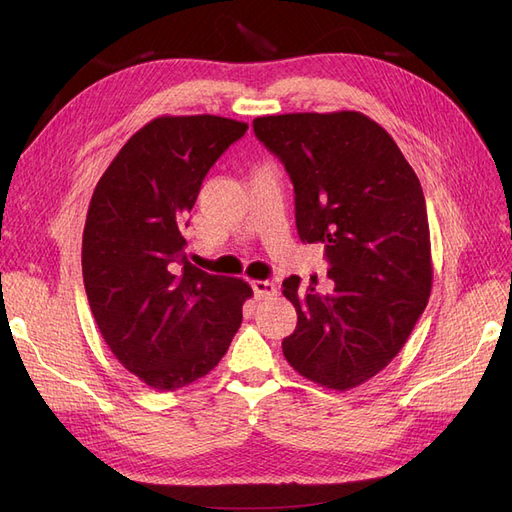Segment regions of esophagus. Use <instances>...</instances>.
Masks as SVG:
<instances>
[{
	"mask_svg": "<svg viewBox=\"0 0 512 512\" xmlns=\"http://www.w3.org/2000/svg\"><path fill=\"white\" fill-rule=\"evenodd\" d=\"M252 288H254L256 299H271L277 294V286L273 282H267V280H254Z\"/></svg>",
	"mask_w": 512,
	"mask_h": 512,
	"instance_id": "34e87169",
	"label": "esophagus"
}]
</instances>
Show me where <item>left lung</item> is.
<instances>
[{
	"instance_id": "obj_1",
	"label": "left lung",
	"mask_w": 512,
	"mask_h": 512,
	"mask_svg": "<svg viewBox=\"0 0 512 512\" xmlns=\"http://www.w3.org/2000/svg\"><path fill=\"white\" fill-rule=\"evenodd\" d=\"M260 143L294 185L303 243H324L331 288L290 275L297 329L286 361L324 389L374 378L404 348L431 294V241L421 181L393 136L356 111L254 119Z\"/></svg>"
}]
</instances>
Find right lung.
I'll list each match as a JSON object with an SVG mask.
<instances>
[{
  "label": "right lung",
  "instance_id": "add662e5",
  "mask_svg": "<svg viewBox=\"0 0 512 512\" xmlns=\"http://www.w3.org/2000/svg\"><path fill=\"white\" fill-rule=\"evenodd\" d=\"M247 123L162 115L132 134L91 196L83 282L115 359L156 391H177L222 361L252 286L183 256L200 185Z\"/></svg>",
  "mask_w": 512,
  "mask_h": 512
}]
</instances>
